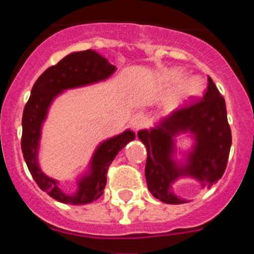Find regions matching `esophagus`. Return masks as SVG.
Instances as JSON below:
<instances>
[{
	"label": "esophagus",
	"mask_w": 254,
	"mask_h": 254,
	"mask_svg": "<svg viewBox=\"0 0 254 254\" xmlns=\"http://www.w3.org/2000/svg\"><path fill=\"white\" fill-rule=\"evenodd\" d=\"M146 124H147V118L142 113H137V114L132 115V118L130 119V125L135 130L141 129V127H146Z\"/></svg>",
	"instance_id": "1"
}]
</instances>
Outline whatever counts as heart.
Segmentation results:
<instances>
[{"mask_svg":"<svg viewBox=\"0 0 254 254\" xmlns=\"http://www.w3.org/2000/svg\"><path fill=\"white\" fill-rule=\"evenodd\" d=\"M183 76L184 72L181 68H171L170 71L166 72L165 78L168 84L178 83L173 96L168 99V104H176L178 102L190 101V99L198 97L201 93V91H203V82H201L200 78L189 77L181 81Z\"/></svg>","mask_w":254,"mask_h":254,"instance_id":"1","label":"heart"}]
</instances>
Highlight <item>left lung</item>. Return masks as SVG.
<instances>
[{"label":"left lung","instance_id":"8db88e82","mask_svg":"<svg viewBox=\"0 0 254 254\" xmlns=\"http://www.w3.org/2000/svg\"><path fill=\"white\" fill-rule=\"evenodd\" d=\"M207 82L200 101L171 113L151 129L137 132L147 150V188L166 204L187 203L172 190V184L182 177H190L201 188H210L226 170L232 142L226 104L212 79L207 77ZM182 133H189L194 142L190 150L184 153V158L177 160L175 137Z\"/></svg>","mask_w":254,"mask_h":254}]
</instances>
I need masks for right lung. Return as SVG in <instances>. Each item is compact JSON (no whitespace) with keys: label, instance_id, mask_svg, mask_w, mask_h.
<instances>
[{"label":"right lung","instance_id":"obj_1","mask_svg":"<svg viewBox=\"0 0 254 254\" xmlns=\"http://www.w3.org/2000/svg\"><path fill=\"white\" fill-rule=\"evenodd\" d=\"M115 70L117 67L97 51L91 49L76 51L45 70L35 81L30 92L22 118L20 145L23 157L39 188L60 203L83 205L97 200L106 188L109 166L118 152L135 139V134L127 129L99 143L89 161L88 170L77 178V190L73 194L65 193L60 188L59 181L43 172L38 161L42 127L48 117L49 108L56 97L66 89L104 81L111 77Z\"/></svg>","mask_w":254,"mask_h":254}]
</instances>
